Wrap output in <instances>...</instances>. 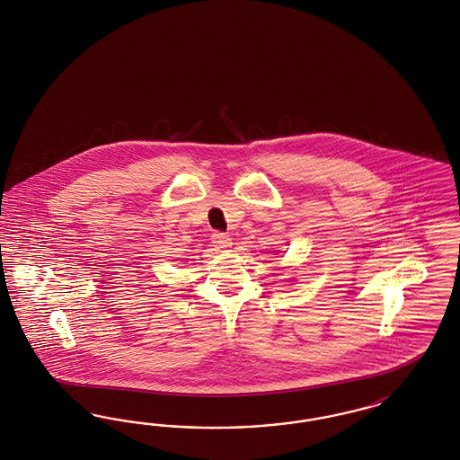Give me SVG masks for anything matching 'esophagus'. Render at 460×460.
I'll use <instances>...</instances> for the list:
<instances>
[{
	"mask_svg": "<svg viewBox=\"0 0 460 460\" xmlns=\"http://www.w3.org/2000/svg\"><path fill=\"white\" fill-rule=\"evenodd\" d=\"M212 243H214V246H216L217 250H227V248H231V238H229L227 234H224V233H214V234H212Z\"/></svg>",
	"mask_w": 460,
	"mask_h": 460,
	"instance_id": "esophagus-1",
	"label": "esophagus"
}]
</instances>
